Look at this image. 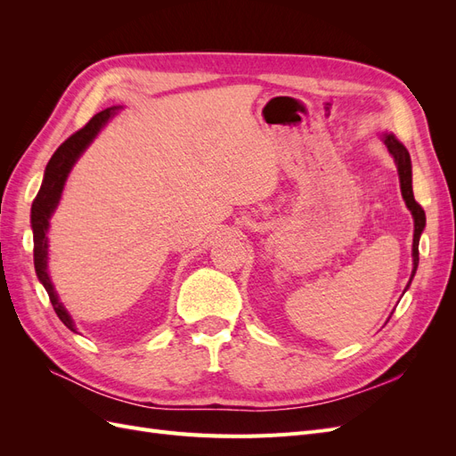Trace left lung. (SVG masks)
Wrapping results in <instances>:
<instances>
[{
	"label": "left lung",
	"mask_w": 456,
	"mask_h": 456,
	"mask_svg": "<svg viewBox=\"0 0 456 456\" xmlns=\"http://www.w3.org/2000/svg\"><path fill=\"white\" fill-rule=\"evenodd\" d=\"M380 139L386 144V148H388L390 156L395 161L397 175H399V186H402V196H403L407 209L412 215V220H415V233H412V272H411V280L405 287V291H407L412 278H415L417 268H419V241H420V233L426 226V215H424L422 207L415 201V194H412V167H411V156H409L407 148L395 139L394 133H382Z\"/></svg>",
	"instance_id": "left-lung-1"
}]
</instances>
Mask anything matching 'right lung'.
<instances>
[{
	"mask_svg": "<svg viewBox=\"0 0 456 456\" xmlns=\"http://www.w3.org/2000/svg\"><path fill=\"white\" fill-rule=\"evenodd\" d=\"M119 108L121 106L106 108V110H102V112L93 116L84 129L74 133L70 139H66L57 148V151H54L53 158L47 163L45 173H44V183H41V188L32 203L30 224H32V232H34V266H36L37 280L41 281V285L45 287V291L51 298V305H53L54 312H57V315L61 317V322L68 329L74 330V333H77L76 323L72 320V315L68 314V310L59 300V295H57V291H54L53 281L49 278V272H47L49 220H51L54 209H57L64 184H66V178H68V175H70L76 161L87 150V146L94 141V136L102 131L106 123L116 116Z\"/></svg>",
	"mask_w": 456,
	"mask_h": 456,
	"instance_id": "1",
	"label": "right lung"
}]
</instances>
